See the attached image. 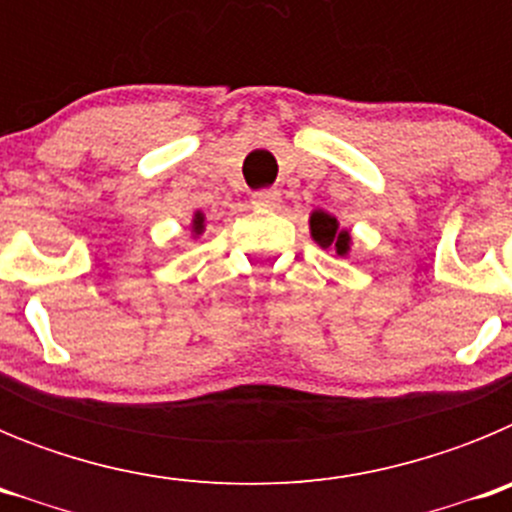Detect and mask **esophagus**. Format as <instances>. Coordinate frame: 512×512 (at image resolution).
I'll use <instances>...</instances> for the list:
<instances>
[{"instance_id":"esophagus-1","label":"esophagus","mask_w":512,"mask_h":512,"mask_svg":"<svg viewBox=\"0 0 512 512\" xmlns=\"http://www.w3.org/2000/svg\"><path fill=\"white\" fill-rule=\"evenodd\" d=\"M279 192L277 189H261V192H256L251 197V205L259 207V210H274V207L279 205Z\"/></svg>"}]
</instances>
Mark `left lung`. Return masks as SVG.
<instances>
[{
	"label": "left lung",
	"mask_w": 512,
	"mask_h": 512,
	"mask_svg": "<svg viewBox=\"0 0 512 512\" xmlns=\"http://www.w3.org/2000/svg\"><path fill=\"white\" fill-rule=\"evenodd\" d=\"M310 235L312 241L318 243L320 248L336 251L341 259H346L348 253H351V246H354V235H351V230L341 228L338 217H333L325 210L310 212Z\"/></svg>",
	"instance_id": "1"
}]
</instances>
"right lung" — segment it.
<instances>
[{"mask_svg": "<svg viewBox=\"0 0 512 512\" xmlns=\"http://www.w3.org/2000/svg\"><path fill=\"white\" fill-rule=\"evenodd\" d=\"M189 228H192V238H200V235L205 233V212H200V210L194 212Z\"/></svg>", "mask_w": 512, "mask_h": 512, "instance_id": "1", "label": "right lung"}]
</instances>
